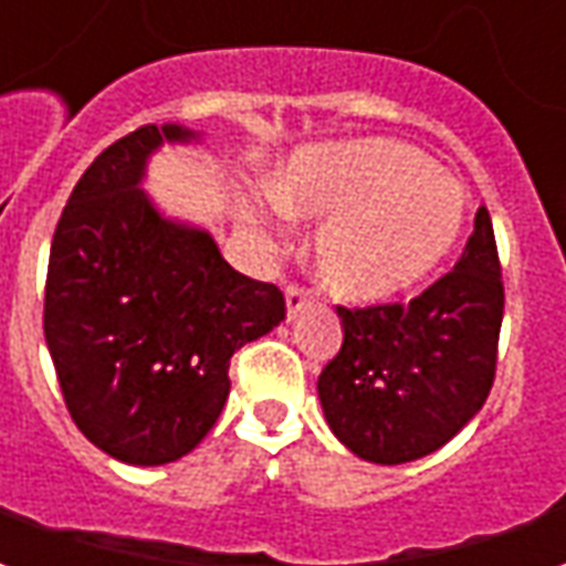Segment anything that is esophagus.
<instances>
[{
	"label": "esophagus",
	"mask_w": 566,
	"mask_h": 566,
	"mask_svg": "<svg viewBox=\"0 0 566 566\" xmlns=\"http://www.w3.org/2000/svg\"><path fill=\"white\" fill-rule=\"evenodd\" d=\"M284 303H287V318H296L308 303V294L303 287H296V284H287L284 287Z\"/></svg>",
	"instance_id": "obj_1"
}]
</instances>
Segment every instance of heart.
<instances>
[{
  "label": "heart",
  "mask_w": 566,
  "mask_h": 566,
  "mask_svg": "<svg viewBox=\"0 0 566 566\" xmlns=\"http://www.w3.org/2000/svg\"><path fill=\"white\" fill-rule=\"evenodd\" d=\"M470 199L454 175L394 139L312 145L272 175L270 193L239 218L272 245V218H327L315 233L321 284L348 303H385L442 266L467 223Z\"/></svg>",
  "instance_id": "b5f03b06"
}]
</instances>
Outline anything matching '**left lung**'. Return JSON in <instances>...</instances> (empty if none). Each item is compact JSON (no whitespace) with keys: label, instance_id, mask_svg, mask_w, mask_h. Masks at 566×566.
<instances>
[{"label":"left lung","instance_id":"obj_1","mask_svg":"<svg viewBox=\"0 0 566 566\" xmlns=\"http://www.w3.org/2000/svg\"><path fill=\"white\" fill-rule=\"evenodd\" d=\"M336 312L343 348L318 376L336 439L385 467L442 449L479 416L497 369L503 282L485 206L454 270L424 294Z\"/></svg>","mask_w":566,"mask_h":566}]
</instances>
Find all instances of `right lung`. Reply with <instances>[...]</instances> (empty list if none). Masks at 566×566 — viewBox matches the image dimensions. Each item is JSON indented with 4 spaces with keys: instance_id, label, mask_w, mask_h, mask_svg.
Returning <instances> with one entry per match:
<instances>
[{
    "instance_id": "1",
    "label": "right lung",
    "mask_w": 566,
    "mask_h": 566,
    "mask_svg": "<svg viewBox=\"0 0 566 566\" xmlns=\"http://www.w3.org/2000/svg\"><path fill=\"white\" fill-rule=\"evenodd\" d=\"M199 142L148 124L96 157L56 223L44 343L69 416L133 467L185 458L230 394V357L284 321L275 284L221 258L209 230L163 214L142 187L150 154Z\"/></svg>"
}]
</instances>
